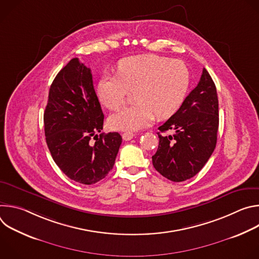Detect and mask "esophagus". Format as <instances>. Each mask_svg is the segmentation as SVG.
I'll return each instance as SVG.
<instances>
[{
	"instance_id": "34e87169",
	"label": "esophagus",
	"mask_w": 259,
	"mask_h": 259,
	"mask_svg": "<svg viewBox=\"0 0 259 259\" xmlns=\"http://www.w3.org/2000/svg\"><path fill=\"white\" fill-rule=\"evenodd\" d=\"M122 137H123V139L124 140H131L133 137H134V134L132 133V132H124L123 134H122Z\"/></svg>"
}]
</instances>
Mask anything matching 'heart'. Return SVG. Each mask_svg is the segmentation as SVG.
Listing matches in <instances>:
<instances>
[{
  "instance_id": "heart-1",
  "label": "heart",
  "mask_w": 259,
  "mask_h": 259,
  "mask_svg": "<svg viewBox=\"0 0 259 259\" xmlns=\"http://www.w3.org/2000/svg\"><path fill=\"white\" fill-rule=\"evenodd\" d=\"M190 70L181 60H171L154 54L122 59L118 75H103L97 94L109 109L124 105L130 92L136 103L108 118L114 130L135 131L149 126L156 118L166 119L175 114L187 96Z\"/></svg>"
}]
</instances>
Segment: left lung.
Returning <instances> with one entry per match:
<instances>
[{"instance_id":"obj_1","label":"left lung","mask_w":259,"mask_h":259,"mask_svg":"<svg viewBox=\"0 0 259 259\" xmlns=\"http://www.w3.org/2000/svg\"><path fill=\"white\" fill-rule=\"evenodd\" d=\"M219 124L215 84L206 68L197 87L177 112L159 127V146L152 157L155 169L167 179L180 182L194 177L211 157L217 141Z\"/></svg>"}]
</instances>
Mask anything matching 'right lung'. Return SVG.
<instances>
[{
	"mask_svg": "<svg viewBox=\"0 0 259 259\" xmlns=\"http://www.w3.org/2000/svg\"><path fill=\"white\" fill-rule=\"evenodd\" d=\"M103 119L91 69L72 58L52 82L44 113L48 149L71 180L93 184L113 169L122 137L118 132L97 136Z\"/></svg>",
	"mask_w": 259,
	"mask_h": 259,
	"instance_id": "add662e5",
	"label": "right lung"
}]
</instances>
